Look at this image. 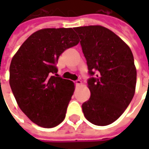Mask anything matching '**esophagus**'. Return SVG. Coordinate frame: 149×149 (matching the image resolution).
I'll use <instances>...</instances> for the list:
<instances>
[{
    "label": "esophagus",
    "instance_id": "1",
    "mask_svg": "<svg viewBox=\"0 0 149 149\" xmlns=\"http://www.w3.org/2000/svg\"><path fill=\"white\" fill-rule=\"evenodd\" d=\"M75 84H76V85H77V86H79V85H80V84H82V81L80 79H77V80H75Z\"/></svg>",
    "mask_w": 149,
    "mask_h": 149
}]
</instances>
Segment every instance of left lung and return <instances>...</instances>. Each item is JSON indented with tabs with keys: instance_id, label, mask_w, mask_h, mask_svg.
<instances>
[{
	"instance_id": "8db88e82",
	"label": "left lung",
	"mask_w": 149,
	"mask_h": 149,
	"mask_svg": "<svg viewBox=\"0 0 149 149\" xmlns=\"http://www.w3.org/2000/svg\"><path fill=\"white\" fill-rule=\"evenodd\" d=\"M79 36L90 78L91 97L82 104L86 120L106 126L124 113L134 95L137 72L132 50L111 30L99 26L74 28Z\"/></svg>"
}]
</instances>
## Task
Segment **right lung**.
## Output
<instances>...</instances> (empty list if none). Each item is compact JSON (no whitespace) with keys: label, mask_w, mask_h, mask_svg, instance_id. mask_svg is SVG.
<instances>
[{"label":"right lung","mask_w":149,"mask_h":149,"mask_svg":"<svg viewBox=\"0 0 149 149\" xmlns=\"http://www.w3.org/2000/svg\"><path fill=\"white\" fill-rule=\"evenodd\" d=\"M79 40L72 29H45L33 33L10 65V88L20 109L38 126L63 122L74 84L57 74L58 57Z\"/></svg>","instance_id":"obj_1"}]
</instances>
